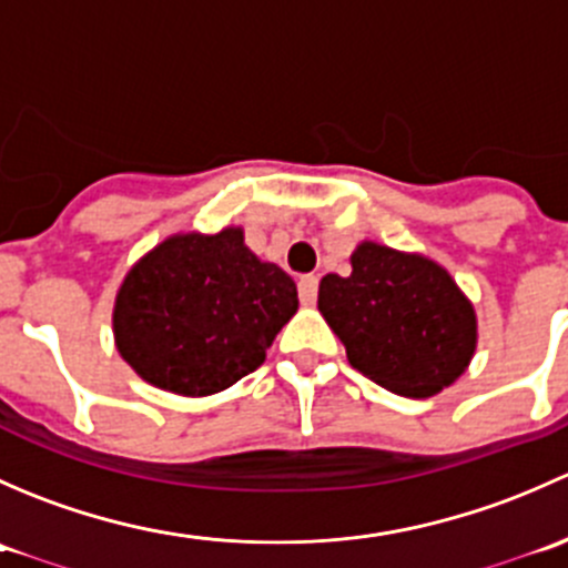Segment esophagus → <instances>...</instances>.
<instances>
[{
  "instance_id": "obj_1",
  "label": "esophagus",
  "mask_w": 568,
  "mask_h": 568,
  "mask_svg": "<svg viewBox=\"0 0 568 568\" xmlns=\"http://www.w3.org/2000/svg\"><path fill=\"white\" fill-rule=\"evenodd\" d=\"M318 300V277H302L300 280V302L305 307H313Z\"/></svg>"
}]
</instances>
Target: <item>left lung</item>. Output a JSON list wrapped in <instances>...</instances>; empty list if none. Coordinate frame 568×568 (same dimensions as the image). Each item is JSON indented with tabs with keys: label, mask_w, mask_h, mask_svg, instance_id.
<instances>
[{
	"label": "left lung",
	"mask_w": 568,
	"mask_h": 568,
	"mask_svg": "<svg viewBox=\"0 0 568 568\" xmlns=\"http://www.w3.org/2000/svg\"><path fill=\"white\" fill-rule=\"evenodd\" d=\"M318 311L352 368L406 398L454 385L478 346L475 307L448 268L376 242L357 244L348 277L321 280Z\"/></svg>",
	"instance_id": "obj_1"
}]
</instances>
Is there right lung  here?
Returning <instances> with one entry per match:
<instances>
[{"mask_svg": "<svg viewBox=\"0 0 568 568\" xmlns=\"http://www.w3.org/2000/svg\"><path fill=\"white\" fill-rule=\"evenodd\" d=\"M296 307L294 280L261 261L242 227L173 233L120 283L114 346L148 385L203 398L252 374Z\"/></svg>", "mask_w": 568, "mask_h": 568, "instance_id": "add662e5", "label": "right lung"}]
</instances>
